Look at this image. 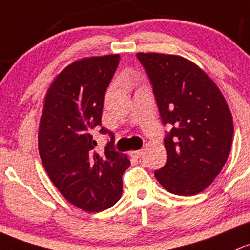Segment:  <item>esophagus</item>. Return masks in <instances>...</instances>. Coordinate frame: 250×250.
I'll return each mask as SVG.
<instances>
[{
    "label": "esophagus",
    "mask_w": 250,
    "mask_h": 250,
    "mask_svg": "<svg viewBox=\"0 0 250 250\" xmlns=\"http://www.w3.org/2000/svg\"><path fill=\"white\" fill-rule=\"evenodd\" d=\"M143 153H144L143 150H133V151H131V156H132V158H136V159H140V158H142Z\"/></svg>",
    "instance_id": "1"
}]
</instances>
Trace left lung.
Segmentation results:
<instances>
[{"instance_id": "obj_1", "label": "left lung", "mask_w": 250, "mask_h": 250, "mask_svg": "<svg viewBox=\"0 0 250 250\" xmlns=\"http://www.w3.org/2000/svg\"><path fill=\"white\" fill-rule=\"evenodd\" d=\"M163 124L167 161L155 171L158 182L174 195L203 191L220 173L231 150L232 115L214 82L178 55L138 53Z\"/></svg>"}]
</instances>
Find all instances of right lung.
<instances>
[{"mask_svg": "<svg viewBox=\"0 0 250 250\" xmlns=\"http://www.w3.org/2000/svg\"><path fill=\"white\" fill-rule=\"evenodd\" d=\"M119 60L115 54L68 65L48 89L40 122L38 150L49 178L68 202L91 213L119 201L130 166L115 151L114 135L101 126L104 94ZM97 130L111 137L104 154L94 150Z\"/></svg>", "mask_w": 250, "mask_h": 250, "instance_id": "obj_1", "label": "right lung"}]
</instances>
